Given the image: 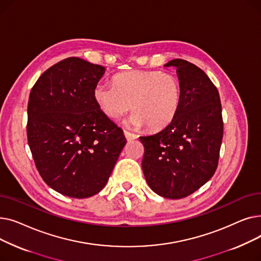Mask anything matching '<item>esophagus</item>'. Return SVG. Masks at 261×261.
Segmentation results:
<instances>
[{
    "instance_id": "esophagus-1",
    "label": "esophagus",
    "mask_w": 261,
    "mask_h": 261,
    "mask_svg": "<svg viewBox=\"0 0 261 261\" xmlns=\"http://www.w3.org/2000/svg\"><path fill=\"white\" fill-rule=\"evenodd\" d=\"M123 134H125V136H126L127 141H132V140H135V139H138V138H139V136L136 135V134H134V133H131V132L127 131V130L123 131Z\"/></svg>"
}]
</instances>
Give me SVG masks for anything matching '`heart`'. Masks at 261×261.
Segmentation results:
<instances>
[{
	"label": "heart",
	"mask_w": 261,
	"mask_h": 261,
	"mask_svg": "<svg viewBox=\"0 0 261 261\" xmlns=\"http://www.w3.org/2000/svg\"><path fill=\"white\" fill-rule=\"evenodd\" d=\"M100 111L118 118L132 109L131 125L158 131L174 119L182 100L181 82L175 75L161 71L135 70L120 73L113 85L98 82L93 91Z\"/></svg>",
	"instance_id": "obj_1"
}]
</instances>
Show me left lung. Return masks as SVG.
I'll return each mask as SVG.
<instances>
[{
	"label": "left lung",
	"instance_id": "1",
	"mask_svg": "<svg viewBox=\"0 0 261 261\" xmlns=\"http://www.w3.org/2000/svg\"><path fill=\"white\" fill-rule=\"evenodd\" d=\"M176 67L182 100L174 119L161 132L141 136L145 152L142 167L155 194L167 199L185 198L214 175L223 138L220 96L200 67L183 59Z\"/></svg>",
	"mask_w": 261,
	"mask_h": 261
}]
</instances>
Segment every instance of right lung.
<instances>
[{
    "label": "right lung",
    "mask_w": 261,
    "mask_h": 261,
    "mask_svg": "<svg viewBox=\"0 0 261 261\" xmlns=\"http://www.w3.org/2000/svg\"><path fill=\"white\" fill-rule=\"evenodd\" d=\"M105 70L66 58L41 75L30 94L29 146L41 177L63 196L84 199L98 194L127 142L94 99Z\"/></svg>",
    "instance_id": "1"
}]
</instances>
